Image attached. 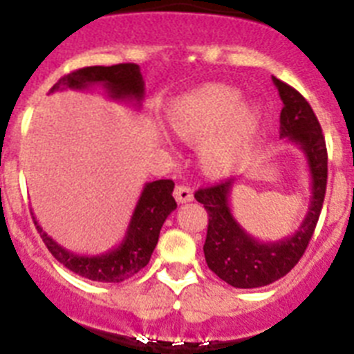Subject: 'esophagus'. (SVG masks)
<instances>
[{
	"label": "esophagus",
	"instance_id": "34e87169",
	"mask_svg": "<svg viewBox=\"0 0 354 354\" xmlns=\"http://www.w3.org/2000/svg\"><path fill=\"white\" fill-rule=\"evenodd\" d=\"M174 196H175V200L179 202V204H186V202H192L193 200V189L192 187L183 186V184H180V186L175 187Z\"/></svg>",
	"mask_w": 354,
	"mask_h": 354
}]
</instances>
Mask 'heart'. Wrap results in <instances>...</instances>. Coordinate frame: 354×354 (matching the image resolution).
<instances>
[{"mask_svg":"<svg viewBox=\"0 0 354 354\" xmlns=\"http://www.w3.org/2000/svg\"><path fill=\"white\" fill-rule=\"evenodd\" d=\"M168 126L186 142H202L200 159L211 174L236 170L252 152L262 126L255 106L225 84H207L179 97L168 109Z\"/></svg>","mask_w":354,"mask_h":354,"instance_id":"obj_1","label":"heart"}]
</instances>
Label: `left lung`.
I'll use <instances>...</instances> for the list:
<instances>
[{"label": "left lung", "mask_w": 354, "mask_h": 354, "mask_svg": "<svg viewBox=\"0 0 354 354\" xmlns=\"http://www.w3.org/2000/svg\"><path fill=\"white\" fill-rule=\"evenodd\" d=\"M282 99L280 138L301 149L310 171V205L298 230L278 241H261L237 223L230 209L236 179L204 187L195 198L209 214L204 253L209 270L237 289H255L286 277L303 257L323 209L328 179V154L323 131L305 97L283 81L273 77Z\"/></svg>", "instance_id": "8db88e82"}]
</instances>
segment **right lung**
<instances>
[{
  "mask_svg": "<svg viewBox=\"0 0 354 354\" xmlns=\"http://www.w3.org/2000/svg\"><path fill=\"white\" fill-rule=\"evenodd\" d=\"M93 84H102L109 99L131 102L136 108L142 106L145 97V81L140 72V65L136 64H118L111 67L95 65V67L80 68L60 77L49 93L62 92V90H86ZM174 187V180L170 179L147 183L120 245L97 255L72 253L71 250L58 245L48 232H44L35 216L33 221L53 257L67 270L93 282L118 283L136 274L149 264L150 255L158 245L162 223L170 212L177 209V202L171 196Z\"/></svg>",
  "mask_w": 354,
  "mask_h": 354,
  "instance_id": "1",
  "label": "right lung"
}]
</instances>
